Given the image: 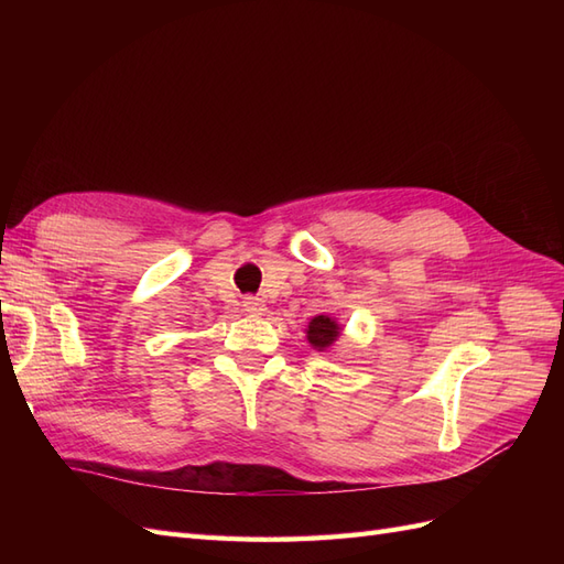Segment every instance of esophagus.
Returning a JSON list of instances; mask_svg holds the SVG:
<instances>
[{
  "label": "esophagus",
  "instance_id": "1",
  "mask_svg": "<svg viewBox=\"0 0 564 564\" xmlns=\"http://www.w3.org/2000/svg\"><path fill=\"white\" fill-rule=\"evenodd\" d=\"M245 311L251 315H263L265 313V303L256 296H247L245 299Z\"/></svg>",
  "mask_w": 564,
  "mask_h": 564
}]
</instances>
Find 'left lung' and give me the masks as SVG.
<instances>
[{
	"instance_id": "left-lung-1",
	"label": "left lung",
	"mask_w": 564,
	"mask_h": 564,
	"mask_svg": "<svg viewBox=\"0 0 564 564\" xmlns=\"http://www.w3.org/2000/svg\"><path fill=\"white\" fill-rule=\"evenodd\" d=\"M305 334H308V340L315 350H327L336 344V338L340 334V324L329 315H317L311 319L308 332Z\"/></svg>"
}]
</instances>
